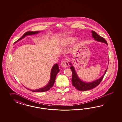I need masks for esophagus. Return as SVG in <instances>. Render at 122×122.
I'll list each match as a JSON object with an SVG mask.
<instances>
[{"instance_id":"1","label":"esophagus","mask_w":122,"mask_h":122,"mask_svg":"<svg viewBox=\"0 0 122 122\" xmlns=\"http://www.w3.org/2000/svg\"><path fill=\"white\" fill-rule=\"evenodd\" d=\"M69 63L67 61H63L61 63V66L63 68H66V67L68 66Z\"/></svg>"}]
</instances>
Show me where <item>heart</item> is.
Listing matches in <instances>:
<instances>
[{
    "instance_id": "obj_1",
    "label": "heart",
    "mask_w": 122,
    "mask_h": 122,
    "mask_svg": "<svg viewBox=\"0 0 122 122\" xmlns=\"http://www.w3.org/2000/svg\"><path fill=\"white\" fill-rule=\"evenodd\" d=\"M75 37H68L66 38L65 39H63V41H62L61 43L63 46H66V45L70 44L71 43H72L75 40Z\"/></svg>"
}]
</instances>
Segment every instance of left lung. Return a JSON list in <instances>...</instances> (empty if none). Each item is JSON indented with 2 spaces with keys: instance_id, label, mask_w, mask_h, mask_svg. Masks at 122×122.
<instances>
[{
  "instance_id": "1",
  "label": "left lung",
  "mask_w": 122,
  "mask_h": 122,
  "mask_svg": "<svg viewBox=\"0 0 122 122\" xmlns=\"http://www.w3.org/2000/svg\"><path fill=\"white\" fill-rule=\"evenodd\" d=\"M92 37L94 38V40L96 41L105 43L107 45V42L106 40L103 37H101L99 35L96 33L95 31L92 30ZM70 64L71 65L70 69L72 71V85L74 86L76 89L79 91H86L89 90L90 89H93L97 85H99L101 82L102 80L104 75L106 74L107 68L106 70L103 75L101 77L95 80L94 81L90 82H86L85 81H82L78 77L77 74L76 73L75 69L73 66L72 65L71 63H70Z\"/></svg>"
}]
</instances>
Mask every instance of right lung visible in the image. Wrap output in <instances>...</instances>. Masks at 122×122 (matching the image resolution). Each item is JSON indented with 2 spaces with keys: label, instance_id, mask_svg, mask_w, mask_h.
Wrapping results in <instances>:
<instances>
[{
  "label": "right lung",
  "instance_id": "1",
  "mask_svg": "<svg viewBox=\"0 0 122 122\" xmlns=\"http://www.w3.org/2000/svg\"><path fill=\"white\" fill-rule=\"evenodd\" d=\"M40 31H34V32H32V31H29L25 33H24V34L20 38H19L17 41H16L15 43L18 41H19L21 40L23 38L25 37H26L28 35H33L35 34H37L39 33ZM60 70L59 69V66L57 63H56L53 66L51 70V78L50 80V81L49 82L48 84L45 86L43 88H41L40 89H35V90H31L29 89H28L26 88V89H28L30 90V91L33 92H45L47 91L48 90L51 88L54 85L55 80H56V76L57 74L59 72Z\"/></svg>",
  "mask_w": 122,
  "mask_h": 122
}]
</instances>
